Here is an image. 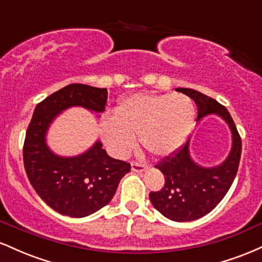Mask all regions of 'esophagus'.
<instances>
[{"label": "esophagus", "mask_w": 262, "mask_h": 262, "mask_svg": "<svg viewBox=\"0 0 262 262\" xmlns=\"http://www.w3.org/2000/svg\"><path fill=\"white\" fill-rule=\"evenodd\" d=\"M130 166H132V170L134 171V172H143L144 170H145V165L143 164H139V162H130Z\"/></svg>", "instance_id": "esophagus-1"}]
</instances>
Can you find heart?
<instances>
[{
  "instance_id": "heart-1",
  "label": "heart",
  "mask_w": 262,
  "mask_h": 262,
  "mask_svg": "<svg viewBox=\"0 0 262 262\" xmlns=\"http://www.w3.org/2000/svg\"><path fill=\"white\" fill-rule=\"evenodd\" d=\"M196 108L182 93H135L124 98L116 113L100 123L104 145L116 158H125L140 144L159 158L171 155L183 145L193 128Z\"/></svg>"
}]
</instances>
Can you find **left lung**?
Listing matches in <instances>:
<instances>
[{
	"label": "left lung",
	"instance_id": "left-lung-1",
	"mask_svg": "<svg viewBox=\"0 0 262 262\" xmlns=\"http://www.w3.org/2000/svg\"><path fill=\"white\" fill-rule=\"evenodd\" d=\"M194 101L197 121L208 114H217L229 125L233 145L223 164L202 167L189 156V139L173 154L155 165L164 173L165 185L160 191L150 192L149 198L164 217L175 222H191L208 214L223 200L235 179L242 156L240 138L230 113L224 106L192 89H176Z\"/></svg>",
	"mask_w": 262,
	"mask_h": 262
}]
</instances>
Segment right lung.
Here are the masks:
<instances>
[{"instance_id": "right-lung-1", "label": "right lung", "mask_w": 262, "mask_h": 262, "mask_svg": "<svg viewBox=\"0 0 262 262\" xmlns=\"http://www.w3.org/2000/svg\"><path fill=\"white\" fill-rule=\"evenodd\" d=\"M107 89L71 83L37 104L26 133L23 161L29 182L50 208L82 218L110 203L130 164L111 158L101 141L83 154L61 158L48 148L45 135L55 117L74 106L103 112Z\"/></svg>"}]
</instances>
